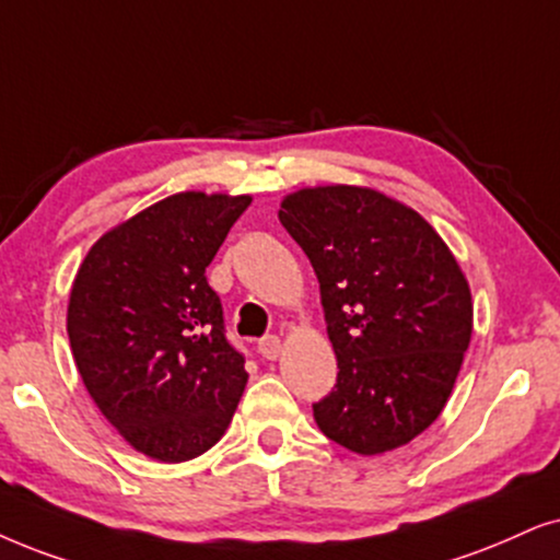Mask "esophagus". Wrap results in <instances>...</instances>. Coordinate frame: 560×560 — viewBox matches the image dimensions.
<instances>
[{
	"label": "esophagus",
	"instance_id": "obj_1",
	"mask_svg": "<svg viewBox=\"0 0 560 560\" xmlns=\"http://www.w3.org/2000/svg\"><path fill=\"white\" fill-rule=\"evenodd\" d=\"M279 351H281L279 336H266V338H260V341H258V353L264 359H268V362H273V359L279 357Z\"/></svg>",
	"mask_w": 560,
	"mask_h": 560
}]
</instances>
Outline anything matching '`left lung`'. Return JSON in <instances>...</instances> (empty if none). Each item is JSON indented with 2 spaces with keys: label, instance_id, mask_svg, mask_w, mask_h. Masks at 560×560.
Listing matches in <instances>:
<instances>
[{
  "label": "left lung",
  "instance_id": "8db88e82",
  "mask_svg": "<svg viewBox=\"0 0 560 560\" xmlns=\"http://www.w3.org/2000/svg\"><path fill=\"white\" fill-rule=\"evenodd\" d=\"M279 219L315 268L338 359L317 427L359 455L408 444L442 413L470 343L455 256L427 219L370 188H302Z\"/></svg>",
  "mask_w": 560,
  "mask_h": 560
}]
</instances>
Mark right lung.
Masks as SVG:
<instances>
[{"mask_svg": "<svg viewBox=\"0 0 560 560\" xmlns=\"http://www.w3.org/2000/svg\"><path fill=\"white\" fill-rule=\"evenodd\" d=\"M247 207L250 196H167L105 232L77 271V370L105 419L160 463L214 447L245 390L207 266Z\"/></svg>", "mask_w": 560, "mask_h": 560, "instance_id": "1", "label": "right lung"}]
</instances>
